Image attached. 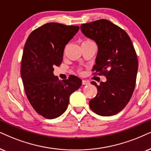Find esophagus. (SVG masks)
I'll return each mask as SVG.
<instances>
[{
    "instance_id": "34e87169",
    "label": "esophagus",
    "mask_w": 151,
    "mask_h": 151,
    "mask_svg": "<svg viewBox=\"0 0 151 151\" xmlns=\"http://www.w3.org/2000/svg\"><path fill=\"white\" fill-rule=\"evenodd\" d=\"M89 83H90V82L86 81V80H83V81H82V84L83 85H88V84H89Z\"/></svg>"
}]
</instances>
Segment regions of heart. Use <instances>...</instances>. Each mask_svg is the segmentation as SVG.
<instances>
[{
    "label": "heart",
    "instance_id": "obj_1",
    "mask_svg": "<svg viewBox=\"0 0 151 151\" xmlns=\"http://www.w3.org/2000/svg\"><path fill=\"white\" fill-rule=\"evenodd\" d=\"M92 44H95L93 42V41L92 40L89 39V38H86V39L83 40L81 41V47L82 46H86V45H92ZM79 73H81L82 71L81 70H79Z\"/></svg>",
    "mask_w": 151,
    "mask_h": 151
}]
</instances>
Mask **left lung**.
I'll list each match as a JSON object with an SVG mask.
<instances>
[{"instance_id":"obj_1","label":"left lung","mask_w":151,"mask_h":151,"mask_svg":"<svg viewBox=\"0 0 151 151\" xmlns=\"http://www.w3.org/2000/svg\"><path fill=\"white\" fill-rule=\"evenodd\" d=\"M81 30L98 47L93 74L106 78L99 85L91 82L98 93L89 101L90 108L102 116L115 115L129 102L136 85L138 59L134 46L125 30L106 19L81 24Z\"/></svg>"}]
</instances>
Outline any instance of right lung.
Instances as JSON below:
<instances>
[{
    "label": "right lung",
    "instance_id": "1",
    "mask_svg": "<svg viewBox=\"0 0 151 151\" xmlns=\"http://www.w3.org/2000/svg\"><path fill=\"white\" fill-rule=\"evenodd\" d=\"M79 29L78 26L48 23L28 36L23 51L21 76L25 93L34 110L48 119L65 111L70 96L81 85L74 75L59 80L53 67L63 61L65 45Z\"/></svg>",
    "mask_w": 151,
    "mask_h": 151
}]
</instances>
